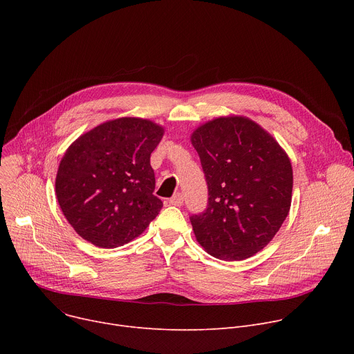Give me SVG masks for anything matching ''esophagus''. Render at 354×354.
<instances>
[{
	"label": "esophagus",
	"instance_id": "esophagus-1",
	"mask_svg": "<svg viewBox=\"0 0 354 354\" xmlns=\"http://www.w3.org/2000/svg\"><path fill=\"white\" fill-rule=\"evenodd\" d=\"M169 205H172V206H182L183 205V196L180 193H175L169 198Z\"/></svg>",
	"mask_w": 354,
	"mask_h": 354
}]
</instances>
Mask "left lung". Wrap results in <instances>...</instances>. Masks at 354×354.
Wrapping results in <instances>:
<instances>
[{
	"label": "left lung",
	"mask_w": 354,
	"mask_h": 354,
	"mask_svg": "<svg viewBox=\"0 0 354 354\" xmlns=\"http://www.w3.org/2000/svg\"><path fill=\"white\" fill-rule=\"evenodd\" d=\"M203 167L209 205L192 216L196 241L221 261L262 250L284 223L292 193L290 158L274 137L245 116H220L190 136Z\"/></svg>",
	"instance_id": "8db88e82"
}]
</instances>
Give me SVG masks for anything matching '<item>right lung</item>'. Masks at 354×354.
Listing matches in <instances>:
<instances>
[{"instance_id": "obj_1", "label": "right lung", "mask_w": 354, "mask_h": 354, "mask_svg": "<svg viewBox=\"0 0 354 354\" xmlns=\"http://www.w3.org/2000/svg\"><path fill=\"white\" fill-rule=\"evenodd\" d=\"M165 129L148 119L118 118L81 134L64 153L56 176L60 209L85 241L122 246L153 221L162 201L151 153Z\"/></svg>"}]
</instances>
